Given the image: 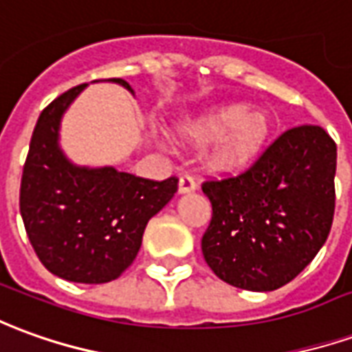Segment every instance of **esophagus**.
<instances>
[{"mask_svg":"<svg viewBox=\"0 0 352 352\" xmlns=\"http://www.w3.org/2000/svg\"><path fill=\"white\" fill-rule=\"evenodd\" d=\"M198 188V183H196V179L190 175H183L179 179V192L181 194H188L194 192Z\"/></svg>","mask_w":352,"mask_h":352,"instance_id":"1","label":"esophagus"}]
</instances>
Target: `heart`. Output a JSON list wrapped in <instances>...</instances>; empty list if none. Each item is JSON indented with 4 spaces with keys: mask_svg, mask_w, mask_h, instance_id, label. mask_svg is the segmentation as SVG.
<instances>
[{
    "mask_svg": "<svg viewBox=\"0 0 352 352\" xmlns=\"http://www.w3.org/2000/svg\"><path fill=\"white\" fill-rule=\"evenodd\" d=\"M270 125L261 112H250L244 104L217 108L183 129V137L196 144L218 141L210 154V166L217 171H238L263 151Z\"/></svg>",
    "mask_w": 352,
    "mask_h": 352,
    "instance_id": "obj_1",
    "label": "heart"
}]
</instances>
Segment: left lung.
I'll list each match as a JSON object with an SVG mask.
<instances>
[{"label": "left lung", "instance_id": "left-lung-1", "mask_svg": "<svg viewBox=\"0 0 352 352\" xmlns=\"http://www.w3.org/2000/svg\"><path fill=\"white\" fill-rule=\"evenodd\" d=\"M338 146L318 125H297L240 175L201 184L211 221L201 253L223 282L272 292L296 278L330 234Z\"/></svg>", "mask_w": 352, "mask_h": 352}]
</instances>
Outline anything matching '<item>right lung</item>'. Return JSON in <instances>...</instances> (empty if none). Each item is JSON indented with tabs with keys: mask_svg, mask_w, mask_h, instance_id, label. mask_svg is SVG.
I'll use <instances>...</instances> for the list:
<instances>
[{
	"mask_svg": "<svg viewBox=\"0 0 352 352\" xmlns=\"http://www.w3.org/2000/svg\"><path fill=\"white\" fill-rule=\"evenodd\" d=\"M120 83L131 91L122 78ZM87 83L56 97L39 114L21 181V215L34 252L58 278L116 280L141 250L142 232L173 194L177 177L151 181L114 168H80L58 146L66 108Z\"/></svg>",
	"mask_w": 352,
	"mask_h": 352,
	"instance_id": "add662e5",
	"label": "right lung"
}]
</instances>
